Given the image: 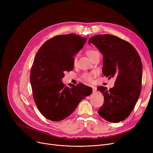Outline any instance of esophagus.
Returning a JSON list of instances; mask_svg holds the SVG:
<instances>
[{
    "label": "esophagus",
    "mask_w": 153,
    "mask_h": 153,
    "mask_svg": "<svg viewBox=\"0 0 153 153\" xmlns=\"http://www.w3.org/2000/svg\"><path fill=\"white\" fill-rule=\"evenodd\" d=\"M92 92H95L96 91H97V88H96L95 87L92 86Z\"/></svg>",
    "instance_id": "34e87169"
}]
</instances>
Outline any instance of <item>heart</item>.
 Listing matches in <instances>:
<instances>
[{"label": "heart", "mask_w": 153, "mask_h": 153, "mask_svg": "<svg viewBox=\"0 0 153 153\" xmlns=\"http://www.w3.org/2000/svg\"><path fill=\"white\" fill-rule=\"evenodd\" d=\"M97 51H95V50H88L87 51V55L89 56V57L90 58H91L92 56L97 53ZM77 56H76V57L74 58V62H76V61H77ZM82 79L84 80V81H87V82H92V75L91 74H88V73H85V74H84L83 75H82Z\"/></svg>", "instance_id": "obj_1"}]
</instances>
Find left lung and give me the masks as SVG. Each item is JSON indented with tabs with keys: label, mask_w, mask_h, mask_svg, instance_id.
Returning a JSON list of instances; mask_svg holds the SVG:
<instances>
[{
	"label": "left lung",
	"mask_w": 153,
	"mask_h": 153,
	"mask_svg": "<svg viewBox=\"0 0 153 153\" xmlns=\"http://www.w3.org/2000/svg\"><path fill=\"white\" fill-rule=\"evenodd\" d=\"M93 43L103 54V75L116 78L115 85L108 90L99 86L104 102L99 115L108 122L118 123L130 115L141 91L143 68L140 56L129 42L108 34L91 37Z\"/></svg>",
	"instance_id": "left-lung-1"
}]
</instances>
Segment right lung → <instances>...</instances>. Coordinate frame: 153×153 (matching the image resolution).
<instances>
[{"label":"right lung","mask_w":153,"mask_h":153,"mask_svg":"<svg viewBox=\"0 0 153 153\" xmlns=\"http://www.w3.org/2000/svg\"><path fill=\"white\" fill-rule=\"evenodd\" d=\"M85 38L71 33L48 39L36 53L30 71L33 97L39 111L53 122L65 119L92 89L83 84L64 85V71L72 70L74 54L81 50Z\"/></svg>","instance_id":"1"}]
</instances>
